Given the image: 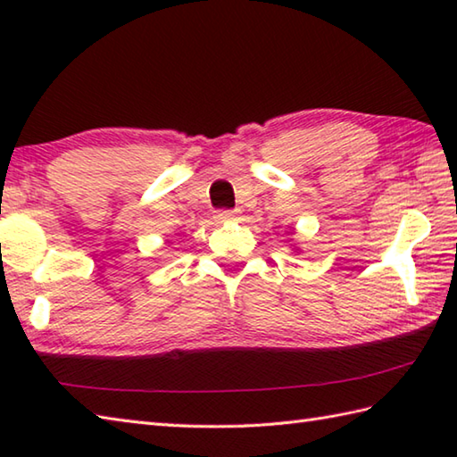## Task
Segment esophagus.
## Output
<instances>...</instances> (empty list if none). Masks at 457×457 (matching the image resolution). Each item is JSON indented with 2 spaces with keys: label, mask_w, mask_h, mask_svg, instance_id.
I'll return each mask as SVG.
<instances>
[{
  "label": "esophagus",
  "mask_w": 457,
  "mask_h": 457,
  "mask_svg": "<svg viewBox=\"0 0 457 457\" xmlns=\"http://www.w3.org/2000/svg\"><path fill=\"white\" fill-rule=\"evenodd\" d=\"M215 218H218L220 221H231V220H236V218H237V212L221 210V212H218V215H215Z\"/></svg>",
  "instance_id": "esophagus-1"
}]
</instances>
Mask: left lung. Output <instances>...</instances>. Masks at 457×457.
I'll return each mask as SVG.
<instances>
[{"label": "left lung", "mask_w": 457, "mask_h": 457, "mask_svg": "<svg viewBox=\"0 0 457 457\" xmlns=\"http://www.w3.org/2000/svg\"><path fill=\"white\" fill-rule=\"evenodd\" d=\"M290 234H292V231H290ZM292 250H294V252H300V250H298V247H296V245H294V247H292Z\"/></svg>", "instance_id": "left-lung-1"}]
</instances>
